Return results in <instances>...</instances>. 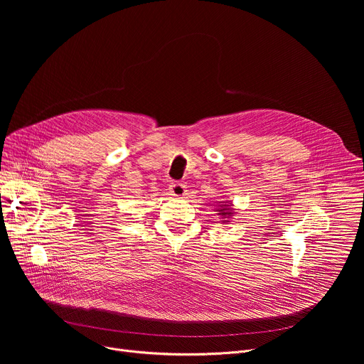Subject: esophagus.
Segmentation results:
<instances>
[{"label": "esophagus", "instance_id": "1", "mask_svg": "<svg viewBox=\"0 0 364 364\" xmlns=\"http://www.w3.org/2000/svg\"><path fill=\"white\" fill-rule=\"evenodd\" d=\"M170 193L171 196L174 197H184L187 190H186V186L184 184H180V183H174L170 186Z\"/></svg>", "mask_w": 364, "mask_h": 364}]
</instances>
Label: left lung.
Wrapping results in <instances>:
<instances>
[{
    "label": "left lung",
    "instance_id": "8db88e82",
    "mask_svg": "<svg viewBox=\"0 0 364 364\" xmlns=\"http://www.w3.org/2000/svg\"><path fill=\"white\" fill-rule=\"evenodd\" d=\"M216 212H218V216H220V219H222L220 220L222 225H229L230 219L236 213L233 209L232 201H219L216 205Z\"/></svg>",
    "mask_w": 364,
    "mask_h": 364
}]
</instances>
